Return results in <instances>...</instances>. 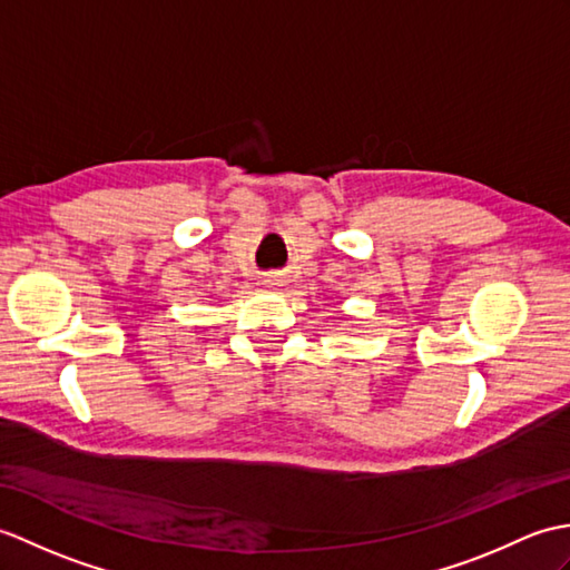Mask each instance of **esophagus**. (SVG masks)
<instances>
[{
	"label": "esophagus",
	"mask_w": 570,
	"mask_h": 570,
	"mask_svg": "<svg viewBox=\"0 0 570 570\" xmlns=\"http://www.w3.org/2000/svg\"><path fill=\"white\" fill-rule=\"evenodd\" d=\"M262 284L267 286V288H279L284 282H282L279 274H264V276H262Z\"/></svg>",
	"instance_id": "obj_1"
}]
</instances>
